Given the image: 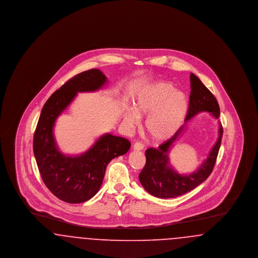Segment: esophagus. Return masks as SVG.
<instances>
[{
    "label": "esophagus",
    "mask_w": 258,
    "mask_h": 258,
    "mask_svg": "<svg viewBox=\"0 0 258 258\" xmlns=\"http://www.w3.org/2000/svg\"><path fill=\"white\" fill-rule=\"evenodd\" d=\"M133 148H134V150H135V151H141V150L144 149V145L141 142H135Z\"/></svg>",
    "instance_id": "1"
}]
</instances>
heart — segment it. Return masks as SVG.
<instances>
[{"label":"heart","mask_w":258,"mask_h":258,"mask_svg":"<svg viewBox=\"0 0 258 258\" xmlns=\"http://www.w3.org/2000/svg\"><path fill=\"white\" fill-rule=\"evenodd\" d=\"M166 81H157L145 87L138 95L135 107L125 112L124 121L128 126L140 122V116H148V134L156 141L169 139L184 123L188 101L184 93L175 91Z\"/></svg>","instance_id":"1"}]
</instances>
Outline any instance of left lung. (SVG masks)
<instances>
[{
  "label": "left lung",
  "instance_id": "1",
  "mask_svg": "<svg viewBox=\"0 0 258 258\" xmlns=\"http://www.w3.org/2000/svg\"><path fill=\"white\" fill-rule=\"evenodd\" d=\"M209 112L216 119L220 117V106L215 96L209 91L197 75L190 74V95L185 123L198 113ZM219 138L211 149L208 158L190 174H179L169 162L168 153L173 143L184 131L180 127L170 139L162 143L158 149L149 148L145 152L146 164L139 174V181L148 192L159 198H174L183 196L202 184L213 171L222 138V125L219 124Z\"/></svg>",
  "mask_w": 258,
  "mask_h": 258
}]
</instances>
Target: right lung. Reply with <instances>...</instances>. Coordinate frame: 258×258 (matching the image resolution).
Returning <instances> with one entry per match:
<instances>
[{
  "instance_id": "right-lung-1",
  "label": "right lung",
  "mask_w": 258,
  "mask_h": 258,
  "mask_svg": "<svg viewBox=\"0 0 258 258\" xmlns=\"http://www.w3.org/2000/svg\"><path fill=\"white\" fill-rule=\"evenodd\" d=\"M107 78L93 69L75 75L52 94L40 113L34 135V154L43 183L50 191L68 203H81L94 197L102 184L107 164L131 148V142L110 134L101 135L80 156H66L56 144L53 127L77 93L101 89Z\"/></svg>"
}]
</instances>
